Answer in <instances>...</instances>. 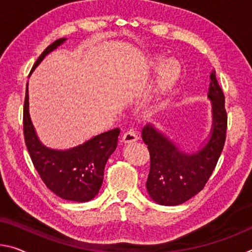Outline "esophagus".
Returning a JSON list of instances; mask_svg holds the SVG:
<instances>
[{
    "label": "esophagus",
    "mask_w": 252,
    "mask_h": 252,
    "mask_svg": "<svg viewBox=\"0 0 252 252\" xmlns=\"http://www.w3.org/2000/svg\"><path fill=\"white\" fill-rule=\"evenodd\" d=\"M138 140V135L133 130H129L122 135V142L125 143H132Z\"/></svg>",
    "instance_id": "esophagus-1"
}]
</instances>
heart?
I'll return each instance as SVG.
<instances>
[{"label": "heart", "instance_id": "obj_1", "mask_svg": "<svg viewBox=\"0 0 252 252\" xmlns=\"http://www.w3.org/2000/svg\"><path fill=\"white\" fill-rule=\"evenodd\" d=\"M148 67L153 70L159 69L157 92L160 95H165L166 93H168L176 85L182 71L181 65H179L177 61H175V59H168V61L165 62L161 57L154 58L153 61H150Z\"/></svg>", "mask_w": 252, "mask_h": 252}]
</instances>
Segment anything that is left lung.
<instances>
[{
	"label": "left lung",
	"mask_w": 252,
	"mask_h": 252,
	"mask_svg": "<svg viewBox=\"0 0 252 252\" xmlns=\"http://www.w3.org/2000/svg\"><path fill=\"white\" fill-rule=\"evenodd\" d=\"M207 97L211 102L212 125L201 145L185 148L170 139L155 123H148L141 131L142 140L150 153V171L146 187L157 204L179 205L198 194L217 166L225 141L226 112L224 95L211 71Z\"/></svg>",
	"instance_id": "8db88e82"
}]
</instances>
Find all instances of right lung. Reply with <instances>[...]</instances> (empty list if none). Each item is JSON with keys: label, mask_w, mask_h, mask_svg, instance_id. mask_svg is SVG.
Masks as SVG:
<instances>
[{"label": "right lung", "mask_w": 252, "mask_h": 252, "mask_svg": "<svg viewBox=\"0 0 252 252\" xmlns=\"http://www.w3.org/2000/svg\"><path fill=\"white\" fill-rule=\"evenodd\" d=\"M66 38L56 40L40 55L31 73L48 54L57 49ZM30 73V74H31ZM26 91L23 107V131L26 145L40 177L48 189L67 201L89 202L101 189L107 159L118 146L120 129L115 127L90 138L85 142L67 149H54L40 140L29 112V91Z\"/></svg>", "instance_id": "add662e5"}]
</instances>
